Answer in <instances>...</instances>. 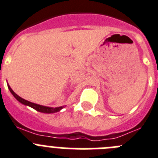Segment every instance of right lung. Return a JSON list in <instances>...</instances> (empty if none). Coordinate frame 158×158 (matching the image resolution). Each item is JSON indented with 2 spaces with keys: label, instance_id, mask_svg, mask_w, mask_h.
Masks as SVG:
<instances>
[{
  "label": "right lung",
  "instance_id": "1",
  "mask_svg": "<svg viewBox=\"0 0 158 158\" xmlns=\"http://www.w3.org/2000/svg\"><path fill=\"white\" fill-rule=\"evenodd\" d=\"M8 87L9 89L10 92L11 93L14 97L19 102H20L21 104H24L26 106H29V107H32V108L35 109L36 110L39 111V112H42V113H45V114H53V113H55V112H58L60 110H61L62 108H64L65 106H61V107H47V106H43L40 105V104H35V103H32L30 102V101H28L26 100L23 99L22 97H19V95L15 94L14 91L12 90L10 86L8 85Z\"/></svg>",
  "mask_w": 158,
  "mask_h": 158
}]
</instances>
